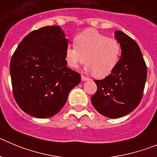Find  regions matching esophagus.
I'll return each mask as SVG.
<instances>
[{
    "instance_id": "1",
    "label": "esophagus",
    "mask_w": 157,
    "mask_h": 157,
    "mask_svg": "<svg viewBox=\"0 0 157 157\" xmlns=\"http://www.w3.org/2000/svg\"><path fill=\"white\" fill-rule=\"evenodd\" d=\"M81 78H82V81H87V80L90 79L88 77H86V76H85V75H82Z\"/></svg>"
}]
</instances>
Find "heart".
<instances>
[{"label":"heart","mask_w":157,"mask_h":157,"mask_svg":"<svg viewBox=\"0 0 157 157\" xmlns=\"http://www.w3.org/2000/svg\"><path fill=\"white\" fill-rule=\"evenodd\" d=\"M75 43L65 52L67 63L72 68H78L86 59V68L102 78L109 75L119 63L122 48L116 38L90 29L78 34Z\"/></svg>","instance_id":"obj_1"}]
</instances>
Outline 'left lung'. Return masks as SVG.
<instances>
[{"label": "left lung", "instance_id": "obj_1", "mask_svg": "<svg viewBox=\"0 0 157 157\" xmlns=\"http://www.w3.org/2000/svg\"><path fill=\"white\" fill-rule=\"evenodd\" d=\"M115 37L121 45V58L110 75L94 80L98 90L91 98L96 110L112 119L127 115L138 106L147 78L146 64L136 41L120 30Z\"/></svg>", "mask_w": 157, "mask_h": 157}]
</instances>
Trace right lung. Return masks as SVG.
I'll return each instance as SVG.
<instances>
[{"mask_svg":"<svg viewBox=\"0 0 157 157\" xmlns=\"http://www.w3.org/2000/svg\"><path fill=\"white\" fill-rule=\"evenodd\" d=\"M68 40L58 26L31 31L19 43L10 61L14 98L19 108L37 118L55 116L69 92L81 81L67 66Z\"/></svg>","mask_w":157,"mask_h":157,"instance_id":"add662e5","label":"right lung"}]
</instances>
